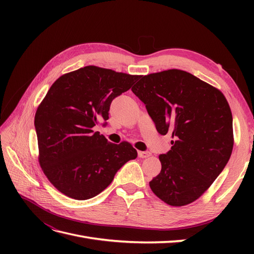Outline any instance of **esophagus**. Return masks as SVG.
<instances>
[{"label":"esophagus","mask_w":254,"mask_h":254,"mask_svg":"<svg viewBox=\"0 0 254 254\" xmlns=\"http://www.w3.org/2000/svg\"><path fill=\"white\" fill-rule=\"evenodd\" d=\"M137 148H139V153H143V155H146V153L148 152V151H142V150H141V147H140V146H137Z\"/></svg>","instance_id":"1"}]
</instances>
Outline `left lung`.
<instances>
[{
  "label": "left lung",
  "instance_id": "8db88e82",
  "mask_svg": "<svg viewBox=\"0 0 254 254\" xmlns=\"http://www.w3.org/2000/svg\"><path fill=\"white\" fill-rule=\"evenodd\" d=\"M128 75L93 65L61 76L38 108L35 128L39 162L51 183L64 195L86 200L108 188L136 150L127 142H110L106 127L110 105L128 91Z\"/></svg>",
  "mask_w": 254,
  "mask_h": 254
}]
</instances>
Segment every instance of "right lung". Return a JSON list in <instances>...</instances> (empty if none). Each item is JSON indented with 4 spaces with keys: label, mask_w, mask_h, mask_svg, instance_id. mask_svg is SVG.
<instances>
[{
    "label": "right lung",
    "mask_w": 254,
    "mask_h": 254,
    "mask_svg": "<svg viewBox=\"0 0 254 254\" xmlns=\"http://www.w3.org/2000/svg\"><path fill=\"white\" fill-rule=\"evenodd\" d=\"M148 77L132 91L158 132L173 139L171 149L159 156L162 168L149 186L161 200L182 206L200 197L227 165L233 149L232 113L219 91L188 72Z\"/></svg>",
    "instance_id": "obj_1"
}]
</instances>
